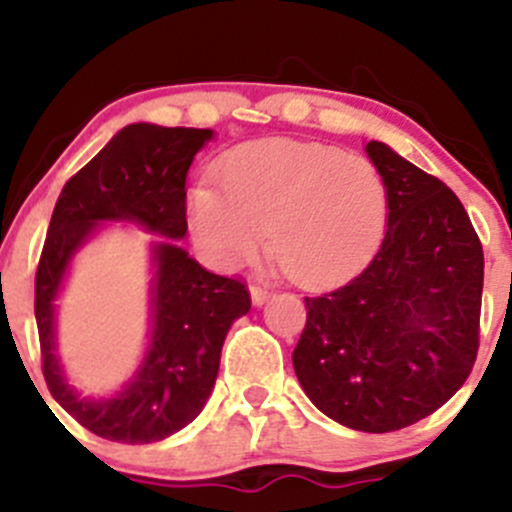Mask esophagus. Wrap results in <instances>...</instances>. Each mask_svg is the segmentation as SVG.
<instances>
[{"label":"esophagus","instance_id":"esophagus-1","mask_svg":"<svg viewBox=\"0 0 512 512\" xmlns=\"http://www.w3.org/2000/svg\"><path fill=\"white\" fill-rule=\"evenodd\" d=\"M250 294H252V302L257 304V307H260V304H265V299L270 297V289H267L265 285H262V282H252L250 285Z\"/></svg>","mask_w":512,"mask_h":512}]
</instances>
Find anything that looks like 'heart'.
<instances>
[{"label": "heart", "instance_id": "heart-1", "mask_svg": "<svg viewBox=\"0 0 512 512\" xmlns=\"http://www.w3.org/2000/svg\"><path fill=\"white\" fill-rule=\"evenodd\" d=\"M190 227L220 267L250 260L270 242L289 277L329 285L364 265L384 235V175L356 153L324 143L262 138L237 146L218 183H198Z\"/></svg>", "mask_w": 512, "mask_h": 512}]
</instances>
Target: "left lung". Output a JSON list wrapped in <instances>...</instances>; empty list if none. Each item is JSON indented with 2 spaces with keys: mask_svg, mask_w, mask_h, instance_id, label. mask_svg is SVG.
<instances>
[{
  "mask_svg": "<svg viewBox=\"0 0 512 512\" xmlns=\"http://www.w3.org/2000/svg\"><path fill=\"white\" fill-rule=\"evenodd\" d=\"M389 223L347 285L304 297L292 364L312 404L356 431H399L441 409L471 374L480 339L483 247L446 183L379 141Z\"/></svg>",
  "mask_w": 512,
  "mask_h": 512,
  "instance_id": "8db88e82",
  "label": "left lung"
}]
</instances>
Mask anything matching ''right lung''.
Returning a JSON list of instances; mask_svg holds the SVG:
<instances>
[{
	"mask_svg": "<svg viewBox=\"0 0 512 512\" xmlns=\"http://www.w3.org/2000/svg\"><path fill=\"white\" fill-rule=\"evenodd\" d=\"M210 136L208 128L133 123L71 175L56 200L34 282L41 371L51 396L108 441H160L200 414L218 379L227 329L250 309V289L200 267L183 247L160 242L151 347L136 379L106 401L79 399L64 381L54 354V297L98 220H136L168 237L188 232L185 175Z\"/></svg>",
	"mask_w": 512,
	"mask_h": 512,
	"instance_id": "add662e5",
	"label": "right lung"
}]
</instances>
